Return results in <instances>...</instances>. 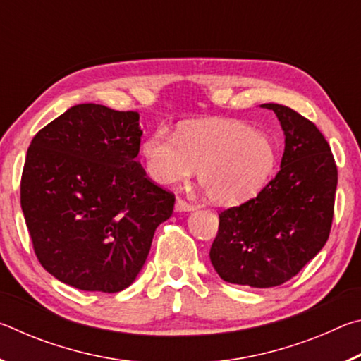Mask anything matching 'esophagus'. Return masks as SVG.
<instances>
[{"instance_id": "obj_1", "label": "esophagus", "mask_w": 361, "mask_h": 361, "mask_svg": "<svg viewBox=\"0 0 361 361\" xmlns=\"http://www.w3.org/2000/svg\"><path fill=\"white\" fill-rule=\"evenodd\" d=\"M175 210L176 212H192V210H195V205L189 204V202H186V200H183V199H176Z\"/></svg>"}]
</instances>
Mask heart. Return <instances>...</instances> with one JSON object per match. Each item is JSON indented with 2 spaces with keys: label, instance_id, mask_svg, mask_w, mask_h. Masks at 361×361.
I'll use <instances>...</instances> for the list:
<instances>
[{
  "label": "heart",
  "instance_id": "obj_1",
  "mask_svg": "<svg viewBox=\"0 0 361 361\" xmlns=\"http://www.w3.org/2000/svg\"><path fill=\"white\" fill-rule=\"evenodd\" d=\"M142 156L154 181H186L199 170V183L209 200L234 205L266 186L277 164V146L267 133L243 122L207 119L186 122L176 135L154 130L142 143Z\"/></svg>",
  "mask_w": 361,
  "mask_h": 361
}]
</instances>
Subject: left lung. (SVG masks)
I'll list each match as a JSON object with an SVG mask.
<instances>
[{"label": "left lung", "instance_id": "8db88e82", "mask_svg": "<svg viewBox=\"0 0 361 361\" xmlns=\"http://www.w3.org/2000/svg\"><path fill=\"white\" fill-rule=\"evenodd\" d=\"M261 106L282 126V164L256 197L219 213L210 261L224 282L271 288L295 277L326 243L338 167L314 122L277 103Z\"/></svg>", "mask_w": 361, "mask_h": 361}]
</instances>
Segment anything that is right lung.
I'll return each mask as SVG.
<instances>
[{
  "label": "right lung",
  "instance_id": "right-lung-1",
  "mask_svg": "<svg viewBox=\"0 0 361 361\" xmlns=\"http://www.w3.org/2000/svg\"><path fill=\"white\" fill-rule=\"evenodd\" d=\"M137 111L82 103L36 133L27 151L20 205L36 258L60 282L118 293L148 258L175 195L135 161Z\"/></svg>",
  "mask_w": 361,
  "mask_h": 361
}]
</instances>
